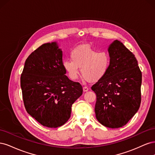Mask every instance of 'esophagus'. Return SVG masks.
Returning a JSON list of instances; mask_svg holds the SVG:
<instances>
[{"label":"esophagus","instance_id":"1","mask_svg":"<svg viewBox=\"0 0 155 155\" xmlns=\"http://www.w3.org/2000/svg\"><path fill=\"white\" fill-rule=\"evenodd\" d=\"M83 90L84 92H87L88 91V88L87 87H83Z\"/></svg>","mask_w":155,"mask_h":155}]
</instances>
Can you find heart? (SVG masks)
I'll list each match as a JSON object with an SVG mask.
<instances>
[{"instance_id": "heart-1", "label": "heart", "mask_w": 155, "mask_h": 155, "mask_svg": "<svg viewBox=\"0 0 155 155\" xmlns=\"http://www.w3.org/2000/svg\"><path fill=\"white\" fill-rule=\"evenodd\" d=\"M71 59L63 61V67L72 79L78 78L79 68L83 77L89 83L100 81L109 67V56L105 51H98L89 45H81L70 54Z\"/></svg>"}]
</instances>
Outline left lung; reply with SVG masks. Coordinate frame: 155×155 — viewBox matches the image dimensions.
I'll list each match as a JSON object with an SVG mask.
<instances>
[{"mask_svg": "<svg viewBox=\"0 0 155 155\" xmlns=\"http://www.w3.org/2000/svg\"><path fill=\"white\" fill-rule=\"evenodd\" d=\"M110 64L105 76L91 87L96 93V119L107 127L128 123L141 104L142 72L134 55L116 40L109 48Z\"/></svg>", "mask_w": 155, "mask_h": 155, "instance_id": "obj_1", "label": "left lung"}]
</instances>
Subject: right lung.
<instances>
[{
    "instance_id": "1",
    "label": "right lung",
    "mask_w": 155,
    "mask_h": 155,
    "mask_svg": "<svg viewBox=\"0 0 155 155\" xmlns=\"http://www.w3.org/2000/svg\"><path fill=\"white\" fill-rule=\"evenodd\" d=\"M62 51L57 43H46L26 59L21 76L25 109L42 125L56 128L71 114L72 105L82 95L83 88L65 75Z\"/></svg>"
}]
</instances>
